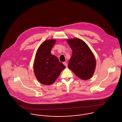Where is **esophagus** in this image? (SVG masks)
Segmentation results:
<instances>
[{
    "label": "esophagus",
    "instance_id": "1",
    "mask_svg": "<svg viewBox=\"0 0 122 122\" xmlns=\"http://www.w3.org/2000/svg\"><path fill=\"white\" fill-rule=\"evenodd\" d=\"M63 63V64L65 66V67L67 68V66H68V64H67V62H64Z\"/></svg>",
    "mask_w": 122,
    "mask_h": 122
}]
</instances>
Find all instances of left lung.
<instances>
[{
  "label": "left lung",
  "mask_w": 122,
  "mask_h": 122,
  "mask_svg": "<svg viewBox=\"0 0 122 122\" xmlns=\"http://www.w3.org/2000/svg\"><path fill=\"white\" fill-rule=\"evenodd\" d=\"M72 50L68 64L69 69L79 78L86 80L91 78L96 66L95 57L88 46L78 38L66 40Z\"/></svg>",
  "instance_id": "8db88e82"
}]
</instances>
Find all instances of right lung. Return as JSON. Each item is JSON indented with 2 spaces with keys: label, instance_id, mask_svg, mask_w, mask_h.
Masks as SVG:
<instances>
[{
  "label": "right lung",
  "instance_id": "1",
  "mask_svg": "<svg viewBox=\"0 0 122 122\" xmlns=\"http://www.w3.org/2000/svg\"><path fill=\"white\" fill-rule=\"evenodd\" d=\"M55 39H47L38 48L35 55L33 70L35 76L41 84L49 86L52 84L65 66L51 53Z\"/></svg>",
  "mask_w": 122,
  "mask_h": 122
}]
</instances>
